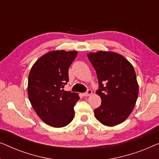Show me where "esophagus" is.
I'll use <instances>...</instances> for the list:
<instances>
[{"label": "esophagus", "instance_id": "obj_1", "mask_svg": "<svg viewBox=\"0 0 159 159\" xmlns=\"http://www.w3.org/2000/svg\"><path fill=\"white\" fill-rule=\"evenodd\" d=\"M92 90H91L90 89H88V91H87L86 93H84L82 95H83V96H90V95L92 94Z\"/></svg>", "mask_w": 159, "mask_h": 159}]
</instances>
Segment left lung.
<instances>
[{"label":"left lung","instance_id":"8db88e82","mask_svg":"<svg viewBox=\"0 0 159 159\" xmlns=\"http://www.w3.org/2000/svg\"><path fill=\"white\" fill-rule=\"evenodd\" d=\"M88 57L96 71L99 84L96 93L101 98V105L94 111L95 118L105 126L119 125L128 118L138 99L133 66L114 52L100 51L89 53Z\"/></svg>","mask_w":159,"mask_h":159}]
</instances>
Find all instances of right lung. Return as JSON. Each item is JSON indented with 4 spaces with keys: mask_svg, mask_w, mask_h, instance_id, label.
Instances as JSON below:
<instances>
[{
    "mask_svg": "<svg viewBox=\"0 0 159 159\" xmlns=\"http://www.w3.org/2000/svg\"><path fill=\"white\" fill-rule=\"evenodd\" d=\"M77 55V51H50L41 56L30 71L29 100L38 116L51 127H65L75 116L74 106L79 95L64 88L69 82V66Z\"/></svg>",
    "mask_w": 159,
    "mask_h": 159,
    "instance_id": "obj_1",
    "label": "right lung"
}]
</instances>
